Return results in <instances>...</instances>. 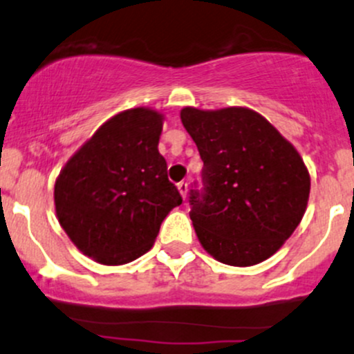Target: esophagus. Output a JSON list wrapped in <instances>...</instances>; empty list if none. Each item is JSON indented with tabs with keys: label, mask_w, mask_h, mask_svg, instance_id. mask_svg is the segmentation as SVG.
<instances>
[{
	"label": "esophagus",
	"mask_w": 354,
	"mask_h": 354,
	"mask_svg": "<svg viewBox=\"0 0 354 354\" xmlns=\"http://www.w3.org/2000/svg\"><path fill=\"white\" fill-rule=\"evenodd\" d=\"M177 189H178V192H180L182 197H184V198L187 197V192H189V184H187V182H178Z\"/></svg>",
	"instance_id": "1"
}]
</instances>
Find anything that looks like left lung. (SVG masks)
<instances>
[{"instance_id": "8db88e82", "label": "left lung", "mask_w": 354, "mask_h": 354, "mask_svg": "<svg viewBox=\"0 0 354 354\" xmlns=\"http://www.w3.org/2000/svg\"><path fill=\"white\" fill-rule=\"evenodd\" d=\"M204 169L190 190V219L214 259L245 268L279 251L299 225L311 178L297 150L244 106L180 112Z\"/></svg>"}]
</instances>
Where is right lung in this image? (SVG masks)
Returning a JSON list of instances; mask_svg holds the SVG:
<instances>
[{
	"label": "right lung",
	"mask_w": 354,
	"mask_h": 354,
	"mask_svg": "<svg viewBox=\"0 0 354 354\" xmlns=\"http://www.w3.org/2000/svg\"><path fill=\"white\" fill-rule=\"evenodd\" d=\"M164 115L138 106L106 120L55 182L59 225L85 256L105 266L137 259L182 197L158 152Z\"/></svg>",
	"instance_id": "obj_1"
}]
</instances>
